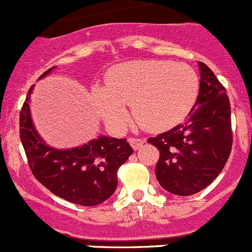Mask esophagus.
Wrapping results in <instances>:
<instances>
[{"instance_id": "1", "label": "esophagus", "mask_w": 252, "mask_h": 252, "mask_svg": "<svg viewBox=\"0 0 252 252\" xmlns=\"http://www.w3.org/2000/svg\"><path fill=\"white\" fill-rule=\"evenodd\" d=\"M128 142H130V145L132 146L133 150H139V149L144 145L145 140L137 139V137H130V139H128Z\"/></svg>"}]
</instances>
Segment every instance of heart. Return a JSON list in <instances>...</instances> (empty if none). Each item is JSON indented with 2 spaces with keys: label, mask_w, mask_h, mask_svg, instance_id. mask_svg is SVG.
Returning <instances> with one entry per match:
<instances>
[{
  "label": "heart",
  "mask_w": 252,
  "mask_h": 252,
  "mask_svg": "<svg viewBox=\"0 0 252 252\" xmlns=\"http://www.w3.org/2000/svg\"><path fill=\"white\" fill-rule=\"evenodd\" d=\"M199 81L194 69L170 60H133L113 66L106 87L95 86V111L115 132L127 127L133 115L145 128L161 131L180 122L194 104Z\"/></svg>",
  "instance_id": "obj_1"
}]
</instances>
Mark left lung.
<instances>
[{"label":"left lung","instance_id":"obj_1","mask_svg":"<svg viewBox=\"0 0 252 252\" xmlns=\"http://www.w3.org/2000/svg\"><path fill=\"white\" fill-rule=\"evenodd\" d=\"M198 65L199 93L186 121L148 140L160 151L158 182L177 195L195 194L212 183L232 149L228 95L206 64L198 62Z\"/></svg>","mask_w":252,"mask_h":252}]
</instances>
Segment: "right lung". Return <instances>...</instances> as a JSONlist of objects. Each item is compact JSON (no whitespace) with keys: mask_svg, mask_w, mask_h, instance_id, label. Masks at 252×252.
<instances>
[{"mask_svg":"<svg viewBox=\"0 0 252 252\" xmlns=\"http://www.w3.org/2000/svg\"><path fill=\"white\" fill-rule=\"evenodd\" d=\"M32 88L20 112V137L34 177L51 193L74 204L91 207L108 199L117 188V170L133 153L127 140L99 136L78 148H50L31 120Z\"/></svg>","mask_w":252,"mask_h":252,"instance_id":"1","label":"right lung"}]
</instances>
